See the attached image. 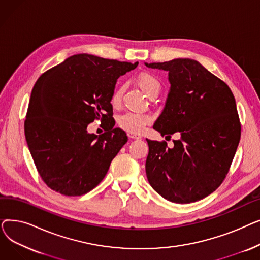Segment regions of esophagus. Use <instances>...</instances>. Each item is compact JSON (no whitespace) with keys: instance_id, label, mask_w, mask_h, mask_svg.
Masks as SVG:
<instances>
[{"instance_id":"1","label":"esophagus","mask_w":260,"mask_h":260,"mask_svg":"<svg viewBox=\"0 0 260 260\" xmlns=\"http://www.w3.org/2000/svg\"><path fill=\"white\" fill-rule=\"evenodd\" d=\"M127 136H128V137H129L131 139H141V136H140V135H138V134L128 133V134H127Z\"/></svg>"}]
</instances>
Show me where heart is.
<instances>
[{
	"instance_id": "1",
	"label": "heart",
	"mask_w": 260,
	"mask_h": 260,
	"mask_svg": "<svg viewBox=\"0 0 260 260\" xmlns=\"http://www.w3.org/2000/svg\"><path fill=\"white\" fill-rule=\"evenodd\" d=\"M137 82L139 87L142 91L149 97L151 94L156 93L158 95L160 90V83L158 79L148 73H142L138 76ZM123 87L117 88L112 95V103L114 105H118L121 102V98L123 94ZM152 122V117L145 114H137V113H125L118 119L119 126L127 133L140 134L144 126Z\"/></svg>"
}]
</instances>
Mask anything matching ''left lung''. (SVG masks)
Returning a JSON list of instances; mask_svg holds the SVG:
<instances>
[{
    "label": "left lung",
    "mask_w": 260,
    "mask_h": 260,
    "mask_svg": "<svg viewBox=\"0 0 260 260\" xmlns=\"http://www.w3.org/2000/svg\"><path fill=\"white\" fill-rule=\"evenodd\" d=\"M144 64L169 72L171 84L154 129L162 136L176 132L181 136L172 148L166 141L146 139L147 180L172 202L203 199L224 180L240 140L234 94L196 60L179 58Z\"/></svg>",
    "instance_id": "left-lung-1"
}]
</instances>
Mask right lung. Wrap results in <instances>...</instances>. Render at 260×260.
I'll return each mask as SVG.
<instances>
[{"label":"right lung","mask_w":260,"mask_h":260,"mask_svg":"<svg viewBox=\"0 0 260 260\" xmlns=\"http://www.w3.org/2000/svg\"><path fill=\"white\" fill-rule=\"evenodd\" d=\"M137 65L79 53L37 80L24 131L36 168L48 187L65 196H81L103 180L127 142L125 132L114 128L112 95L118 78ZM95 118L111 120L99 136L87 132Z\"/></svg>","instance_id":"1"}]
</instances>
